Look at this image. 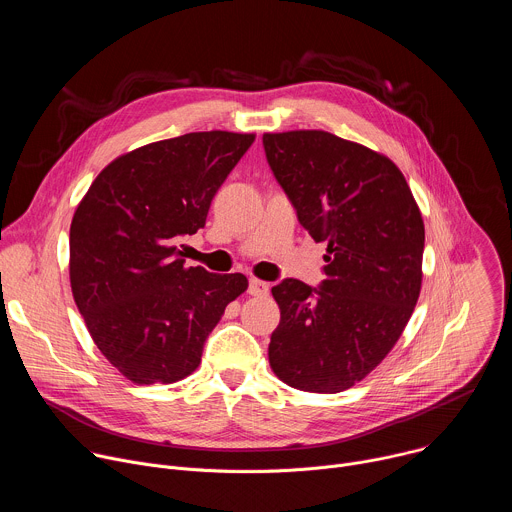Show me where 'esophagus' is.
Segmentation results:
<instances>
[{
  "mask_svg": "<svg viewBox=\"0 0 512 512\" xmlns=\"http://www.w3.org/2000/svg\"><path fill=\"white\" fill-rule=\"evenodd\" d=\"M249 294L251 296H257V298H263L269 294V283L267 281H261L257 277H251L249 279Z\"/></svg>",
  "mask_w": 512,
  "mask_h": 512,
  "instance_id": "esophagus-1",
  "label": "esophagus"
}]
</instances>
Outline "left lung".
Returning <instances> with one entry per match:
<instances>
[{
  "label": "left lung",
  "instance_id": "8db88e82",
  "mask_svg": "<svg viewBox=\"0 0 512 512\" xmlns=\"http://www.w3.org/2000/svg\"><path fill=\"white\" fill-rule=\"evenodd\" d=\"M267 162L300 225L326 241V279L271 287V371L308 393H340L375 371L421 291L425 227L393 160L322 129L263 133Z\"/></svg>",
  "mask_w": 512,
  "mask_h": 512
}]
</instances>
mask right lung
Segmentation results:
<instances>
[{"label": "right lung", "mask_w": 512, "mask_h": 512, "mask_svg": "<svg viewBox=\"0 0 512 512\" xmlns=\"http://www.w3.org/2000/svg\"><path fill=\"white\" fill-rule=\"evenodd\" d=\"M255 133L194 131L107 164L70 223L68 275L87 330L135 385L192 375L243 273L186 267L176 243L204 227L210 202Z\"/></svg>", "instance_id": "add662e5"}]
</instances>
